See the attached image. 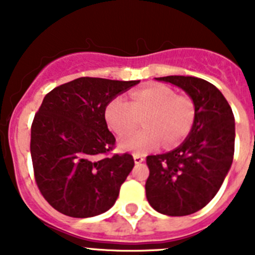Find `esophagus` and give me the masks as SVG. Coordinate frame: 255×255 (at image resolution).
Listing matches in <instances>:
<instances>
[{
    "mask_svg": "<svg viewBox=\"0 0 255 255\" xmlns=\"http://www.w3.org/2000/svg\"><path fill=\"white\" fill-rule=\"evenodd\" d=\"M132 157H134L135 163H141V162L144 161V155L139 154V153H134V154H132Z\"/></svg>",
    "mask_w": 255,
    "mask_h": 255,
    "instance_id": "esophagus-1",
    "label": "esophagus"
}]
</instances>
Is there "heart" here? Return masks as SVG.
Segmentation results:
<instances>
[{
    "label": "heart",
    "instance_id": "heart-1",
    "mask_svg": "<svg viewBox=\"0 0 255 255\" xmlns=\"http://www.w3.org/2000/svg\"><path fill=\"white\" fill-rule=\"evenodd\" d=\"M194 101L177 94L167 85L153 84L131 93L130 102L117 96L107 103L105 117L117 135H125L136 128L144 116L141 130L126 135L120 145L125 150L145 153L163 141L166 148L177 147L188 138L195 123Z\"/></svg>",
    "mask_w": 255,
    "mask_h": 255
}]
</instances>
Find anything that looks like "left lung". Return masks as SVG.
Segmentation results:
<instances>
[{
  "instance_id": "obj_1",
  "label": "left lung",
  "mask_w": 255,
  "mask_h": 255,
  "mask_svg": "<svg viewBox=\"0 0 255 255\" xmlns=\"http://www.w3.org/2000/svg\"><path fill=\"white\" fill-rule=\"evenodd\" d=\"M157 80L175 84L195 103V123L186 140L164 154L148 155L145 195L167 216L200 211L220 190L235 150V121L224 94L204 79L171 75Z\"/></svg>"
}]
</instances>
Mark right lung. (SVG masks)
Here are the masks:
<instances>
[{
	"mask_svg": "<svg viewBox=\"0 0 255 255\" xmlns=\"http://www.w3.org/2000/svg\"><path fill=\"white\" fill-rule=\"evenodd\" d=\"M138 83L83 76L44 97L31 124V162L40 194L62 215L93 217L116 202L134 158L129 153L108 155L116 139L105 110Z\"/></svg>",
	"mask_w": 255,
	"mask_h": 255,
	"instance_id": "obj_1",
	"label": "right lung"
}]
</instances>
